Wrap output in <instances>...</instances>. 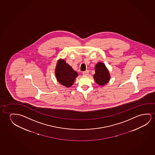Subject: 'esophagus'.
Returning <instances> with one entry per match:
<instances>
[{"label": "esophagus", "instance_id": "1", "mask_svg": "<svg viewBox=\"0 0 155 155\" xmlns=\"http://www.w3.org/2000/svg\"><path fill=\"white\" fill-rule=\"evenodd\" d=\"M83 74L84 76H87L89 74V71L88 70H86L85 71L83 72Z\"/></svg>", "mask_w": 155, "mask_h": 155}]
</instances>
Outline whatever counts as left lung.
<instances>
[{
	"instance_id": "8db88e82",
	"label": "left lung",
	"mask_w": 155,
	"mask_h": 155,
	"mask_svg": "<svg viewBox=\"0 0 155 155\" xmlns=\"http://www.w3.org/2000/svg\"><path fill=\"white\" fill-rule=\"evenodd\" d=\"M95 71L93 77L97 85L103 87L110 81V73L104 63H97L95 66Z\"/></svg>"
}]
</instances>
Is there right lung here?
<instances>
[{"instance_id": "add662e5", "label": "right lung", "mask_w": 155, "mask_h": 155, "mask_svg": "<svg viewBox=\"0 0 155 155\" xmlns=\"http://www.w3.org/2000/svg\"><path fill=\"white\" fill-rule=\"evenodd\" d=\"M55 74L57 81L66 87H71L78 76V73L66 63L64 59H59L56 63Z\"/></svg>"}]
</instances>
